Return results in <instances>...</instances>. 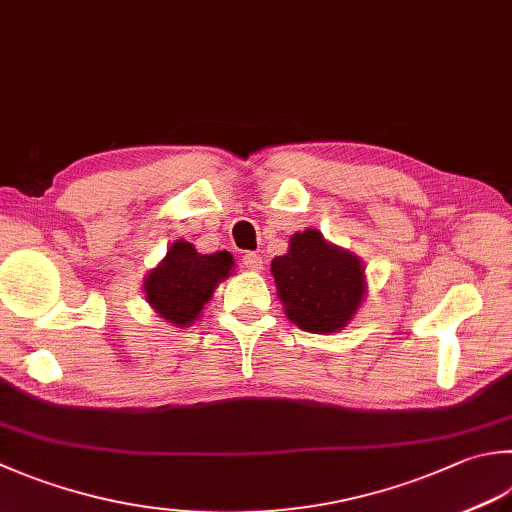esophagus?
I'll return each mask as SVG.
<instances>
[{
  "label": "esophagus",
  "mask_w": 512,
  "mask_h": 512,
  "mask_svg": "<svg viewBox=\"0 0 512 512\" xmlns=\"http://www.w3.org/2000/svg\"><path fill=\"white\" fill-rule=\"evenodd\" d=\"M243 265L247 269H252V272H260V269H263V265H265V260H263V256L256 254V252H249V254L243 256Z\"/></svg>",
  "instance_id": "esophagus-1"
}]
</instances>
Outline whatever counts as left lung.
Wrapping results in <instances>:
<instances>
[{
    "mask_svg": "<svg viewBox=\"0 0 512 512\" xmlns=\"http://www.w3.org/2000/svg\"><path fill=\"white\" fill-rule=\"evenodd\" d=\"M272 274L287 318L305 332L343 330L365 296L361 258L327 243L318 229L289 238L287 254L272 260Z\"/></svg>",
    "mask_w": 512,
    "mask_h": 512,
    "instance_id": "left-lung-1",
    "label": "left lung"
}]
</instances>
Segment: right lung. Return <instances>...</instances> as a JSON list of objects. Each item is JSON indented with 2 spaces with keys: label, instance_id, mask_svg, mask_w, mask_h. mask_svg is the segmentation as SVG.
I'll list each match as a JSON object with an SVG mask.
<instances>
[{
  "label": "right lung",
  "instance_id": "right-lung-1",
  "mask_svg": "<svg viewBox=\"0 0 512 512\" xmlns=\"http://www.w3.org/2000/svg\"><path fill=\"white\" fill-rule=\"evenodd\" d=\"M234 269L229 252L198 254L187 240H176L158 267L144 278V296L160 318L178 327L198 321L218 283Z\"/></svg>",
  "mask_w": 512,
  "mask_h": 512
}]
</instances>
